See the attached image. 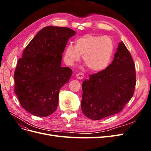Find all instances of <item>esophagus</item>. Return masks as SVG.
<instances>
[{
	"label": "esophagus",
	"mask_w": 151,
	"mask_h": 151,
	"mask_svg": "<svg viewBox=\"0 0 151 151\" xmlns=\"http://www.w3.org/2000/svg\"><path fill=\"white\" fill-rule=\"evenodd\" d=\"M76 77L78 79L81 80V79H83L84 78V74H82V73H79V74H77L76 75Z\"/></svg>",
	"instance_id": "obj_1"
}]
</instances>
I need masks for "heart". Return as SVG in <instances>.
I'll return each instance as SVG.
<instances>
[{"mask_svg":"<svg viewBox=\"0 0 151 151\" xmlns=\"http://www.w3.org/2000/svg\"><path fill=\"white\" fill-rule=\"evenodd\" d=\"M114 51V43L109 36L86 35L76 40V46L67 45L64 61L73 66L79 62L81 55L89 69L93 72L103 70L109 65Z\"/></svg>","mask_w":151,"mask_h":151,"instance_id":"obj_1","label":"heart"}]
</instances>
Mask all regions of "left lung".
I'll list each match as a JSON object with an SVG mask.
<instances>
[{"label":"left lung","instance_id":"left-lung-1","mask_svg":"<svg viewBox=\"0 0 151 151\" xmlns=\"http://www.w3.org/2000/svg\"><path fill=\"white\" fill-rule=\"evenodd\" d=\"M106 69L83 83L81 109L89 119L99 120L118 113L132 98L136 84L135 65L125 44H118Z\"/></svg>","mask_w":151,"mask_h":151}]
</instances>
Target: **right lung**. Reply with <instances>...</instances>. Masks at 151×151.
<instances>
[{"label":"right lung","mask_w":151,"mask_h":151,"mask_svg":"<svg viewBox=\"0 0 151 151\" xmlns=\"http://www.w3.org/2000/svg\"><path fill=\"white\" fill-rule=\"evenodd\" d=\"M76 32L68 28L47 26L27 45L14 73L15 93L21 106L36 116L56 110L58 94L72 74L63 67L62 53L68 39Z\"/></svg>","instance_id":"right-lung-1"}]
</instances>
